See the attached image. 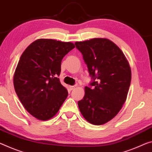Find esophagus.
<instances>
[{"label": "esophagus", "mask_w": 152, "mask_h": 152, "mask_svg": "<svg viewBox=\"0 0 152 152\" xmlns=\"http://www.w3.org/2000/svg\"><path fill=\"white\" fill-rule=\"evenodd\" d=\"M74 88H75V86H69V88L70 89L71 91L73 90V89H74Z\"/></svg>", "instance_id": "esophagus-1"}]
</instances>
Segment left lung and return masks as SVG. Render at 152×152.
I'll use <instances>...</instances> for the list:
<instances>
[{"instance_id": "1", "label": "left lung", "mask_w": 152, "mask_h": 152, "mask_svg": "<svg viewBox=\"0 0 152 152\" xmlns=\"http://www.w3.org/2000/svg\"><path fill=\"white\" fill-rule=\"evenodd\" d=\"M75 45L91 77L85 96L78 102L79 109L90 123L103 124L117 115L126 99L131 67L119 47L106 38L76 42Z\"/></svg>"}]
</instances>
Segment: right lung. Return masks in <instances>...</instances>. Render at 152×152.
<instances>
[{"mask_svg": "<svg viewBox=\"0 0 152 152\" xmlns=\"http://www.w3.org/2000/svg\"><path fill=\"white\" fill-rule=\"evenodd\" d=\"M74 47L69 42L39 39L21 55L14 74V88L23 107L38 120L53 117L68 95L58 76L62 59Z\"/></svg>", "mask_w": 152, "mask_h": 152, "instance_id": "add662e5", "label": "right lung"}]
</instances>
